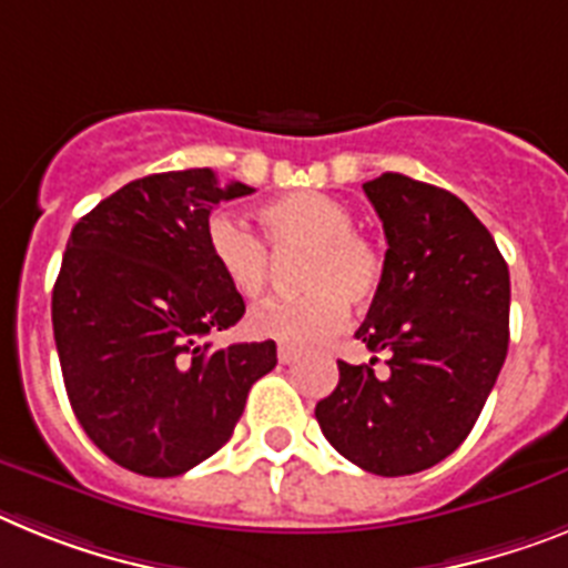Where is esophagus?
<instances>
[{"instance_id": "esophagus-1", "label": "esophagus", "mask_w": 568, "mask_h": 568, "mask_svg": "<svg viewBox=\"0 0 568 568\" xmlns=\"http://www.w3.org/2000/svg\"><path fill=\"white\" fill-rule=\"evenodd\" d=\"M298 356H302V353L295 351V347H290V344H278V362H281V365H293Z\"/></svg>"}]
</instances>
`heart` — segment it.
<instances>
[{
    "instance_id": "obj_1",
    "label": "heart",
    "mask_w": 568,
    "mask_h": 568,
    "mask_svg": "<svg viewBox=\"0 0 568 568\" xmlns=\"http://www.w3.org/2000/svg\"><path fill=\"white\" fill-rule=\"evenodd\" d=\"M261 224L275 252L307 250L298 270V298L270 302L250 316V331L284 344H318L336 336L351 307H367L385 278V261L371 237L356 232V215L324 192H293L261 206ZM258 232L235 215H215L206 250L232 290L258 302L273 278V255Z\"/></svg>"
}]
</instances>
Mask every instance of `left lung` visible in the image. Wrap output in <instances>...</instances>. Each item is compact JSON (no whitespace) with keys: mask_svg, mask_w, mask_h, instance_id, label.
I'll return each instance as SVG.
<instances>
[{"mask_svg":"<svg viewBox=\"0 0 568 568\" xmlns=\"http://www.w3.org/2000/svg\"><path fill=\"white\" fill-rule=\"evenodd\" d=\"M385 226V278L356 338L387 373L338 362L316 405L327 443L379 477L443 463L471 434L508 353V264L457 195L405 174L365 183Z\"/></svg>","mask_w":568,"mask_h":568,"instance_id":"1","label":"left lung"}]
</instances>
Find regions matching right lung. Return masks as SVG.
Here are the masks:
<instances>
[{"label":"right lung","instance_id":"right-lung-1","mask_svg":"<svg viewBox=\"0 0 568 568\" xmlns=\"http://www.w3.org/2000/svg\"><path fill=\"white\" fill-rule=\"evenodd\" d=\"M255 192L212 169L125 183L77 221L51 322L68 399L105 457L143 477L195 468L235 430L275 342L212 347L244 316L206 250L221 201Z\"/></svg>","mask_w":568,"mask_h":568}]
</instances>
